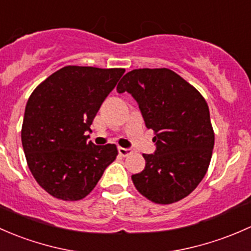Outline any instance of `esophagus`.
Here are the masks:
<instances>
[{
	"label": "esophagus",
	"mask_w": 251,
	"mask_h": 251,
	"mask_svg": "<svg viewBox=\"0 0 251 251\" xmlns=\"http://www.w3.org/2000/svg\"><path fill=\"white\" fill-rule=\"evenodd\" d=\"M118 153L122 157H126L129 154L133 153V150L131 149H125V147H118Z\"/></svg>",
	"instance_id": "esophagus-1"
}]
</instances>
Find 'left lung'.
<instances>
[{"instance_id": "8db88e82", "label": "left lung", "mask_w": 251, "mask_h": 251, "mask_svg": "<svg viewBox=\"0 0 251 251\" xmlns=\"http://www.w3.org/2000/svg\"><path fill=\"white\" fill-rule=\"evenodd\" d=\"M118 93L136 100L145 125L154 131L153 154L131 175L136 190L157 204H172L190 195L206 174L214 130L205 99L169 69H136L123 76Z\"/></svg>"}]
</instances>
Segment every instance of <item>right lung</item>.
Here are the masks:
<instances>
[{"label":"right lung","mask_w":251,"mask_h":251,"mask_svg":"<svg viewBox=\"0 0 251 251\" xmlns=\"http://www.w3.org/2000/svg\"><path fill=\"white\" fill-rule=\"evenodd\" d=\"M125 69L65 66L36 87L27 100L22 144L38 185L63 201L92 192L118 154L115 144L88 143L86 131Z\"/></svg>","instance_id":"1"}]
</instances>
